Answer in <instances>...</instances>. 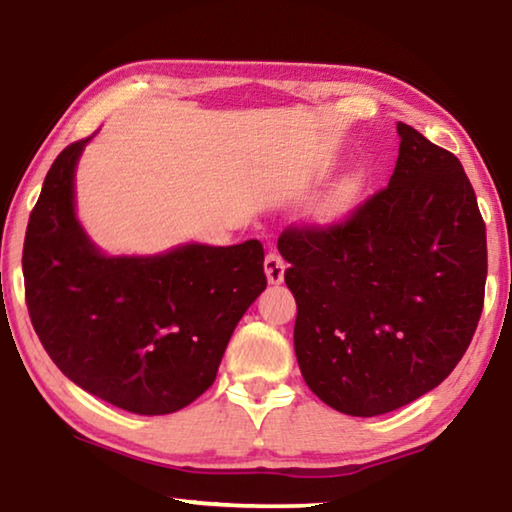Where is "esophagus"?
<instances>
[{"label":"esophagus","mask_w":512,"mask_h":512,"mask_svg":"<svg viewBox=\"0 0 512 512\" xmlns=\"http://www.w3.org/2000/svg\"><path fill=\"white\" fill-rule=\"evenodd\" d=\"M265 274L270 283H281L283 281V272H286V261H283L279 251H267L265 256Z\"/></svg>","instance_id":"obj_1"}]
</instances>
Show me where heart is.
Segmentation results:
<instances>
[{
    "instance_id": "1",
    "label": "heart",
    "mask_w": 512,
    "mask_h": 512,
    "mask_svg": "<svg viewBox=\"0 0 512 512\" xmlns=\"http://www.w3.org/2000/svg\"><path fill=\"white\" fill-rule=\"evenodd\" d=\"M352 192H355V183H345L343 187H341V190H338L336 194H334V199L332 201H329V206H327V212H336L338 208H341L343 206V203L345 201H348L350 199V194Z\"/></svg>"
}]
</instances>
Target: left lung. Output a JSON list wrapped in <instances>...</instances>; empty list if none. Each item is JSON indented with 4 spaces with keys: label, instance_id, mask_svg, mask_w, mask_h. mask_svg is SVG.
<instances>
[{
    "label": "left lung",
    "instance_id": "8db88e82",
    "mask_svg": "<svg viewBox=\"0 0 512 512\" xmlns=\"http://www.w3.org/2000/svg\"><path fill=\"white\" fill-rule=\"evenodd\" d=\"M389 185L341 222L288 226L304 382L334 410L377 416L442 384L483 311L485 222L453 153L398 123Z\"/></svg>",
    "mask_w": 512,
    "mask_h": 512
}]
</instances>
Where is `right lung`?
Masks as SVG:
<instances>
[{
	"label": "right lung",
	"instance_id": "right-lung-1",
	"mask_svg": "<svg viewBox=\"0 0 512 512\" xmlns=\"http://www.w3.org/2000/svg\"><path fill=\"white\" fill-rule=\"evenodd\" d=\"M89 139L57 155L29 215L31 325L77 387L125 412H178L215 382L235 325L265 290L263 245L105 256L75 217V167Z\"/></svg>",
	"mask_w": 512,
	"mask_h": 512
}]
</instances>
